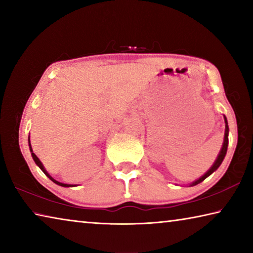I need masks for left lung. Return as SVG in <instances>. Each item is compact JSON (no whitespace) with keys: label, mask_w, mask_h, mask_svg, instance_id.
I'll return each mask as SVG.
<instances>
[{"label":"left lung","mask_w":253,"mask_h":253,"mask_svg":"<svg viewBox=\"0 0 253 253\" xmlns=\"http://www.w3.org/2000/svg\"><path fill=\"white\" fill-rule=\"evenodd\" d=\"M224 122H225V134H224V142H223V145H222V148H221V152L219 154V156H217L216 161L214 162V164L212 165V168L210 169L207 173H205L202 177H200L199 179H196L195 182H193L191 184V186L193 185H196V184H199L201 182H203L205 178H207L209 175H211L214 170H216L217 169H219V166L221 165V163L223 162L224 157H225V154H226V151H228V144H229V138H228V135H229V126H228V122H226V118L224 117Z\"/></svg>","instance_id":"1"}]
</instances>
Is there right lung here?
Masks as SVG:
<instances>
[{
	"instance_id": "add662e5",
	"label": "right lung",
	"mask_w": 253,
	"mask_h": 253,
	"mask_svg": "<svg viewBox=\"0 0 253 253\" xmlns=\"http://www.w3.org/2000/svg\"><path fill=\"white\" fill-rule=\"evenodd\" d=\"M29 146H30V151H31V155H32V157H33V160H34V162H36V164L38 165V166H39V168L41 169V170H42V172H43L45 175H46V176H48L50 179H51V181H52V182H54L55 184H58V185H60V186H65V187H69V186H75V185H71V184H63V183H60V182H58V181H55V179H53L52 177H51L50 176V175L48 174V173H46V170L44 169V168H43V165H42V163L40 162V160H39V158H38L37 157V155H36V154H34L33 153V151H32V147H31V144H30V136H29Z\"/></svg>"
}]
</instances>
